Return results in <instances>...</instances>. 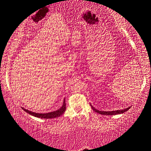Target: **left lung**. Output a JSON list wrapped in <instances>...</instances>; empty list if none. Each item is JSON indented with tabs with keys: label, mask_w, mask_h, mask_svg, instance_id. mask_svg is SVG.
<instances>
[{
	"label": "left lung",
	"mask_w": 151,
	"mask_h": 151,
	"mask_svg": "<svg viewBox=\"0 0 151 151\" xmlns=\"http://www.w3.org/2000/svg\"><path fill=\"white\" fill-rule=\"evenodd\" d=\"M90 106L92 109H93L95 112L99 113V114L101 115H117V114H122V113L126 112V111H128L129 109H130L131 106H129L128 108L124 109H122V110H117V111H99L95 109L93 106H92L91 104H90Z\"/></svg>",
	"instance_id": "obj_1"
}]
</instances>
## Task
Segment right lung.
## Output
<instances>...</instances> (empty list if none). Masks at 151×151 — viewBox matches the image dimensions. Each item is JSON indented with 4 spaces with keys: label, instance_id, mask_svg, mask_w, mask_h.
I'll use <instances>...</instances> for the list:
<instances>
[{
    "label": "right lung",
    "instance_id": "add662e5",
    "mask_svg": "<svg viewBox=\"0 0 151 151\" xmlns=\"http://www.w3.org/2000/svg\"><path fill=\"white\" fill-rule=\"evenodd\" d=\"M25 112L29 113V115H32L34 116V117L42 118V119H52V118H55L59 117L60 115H63L66 109V104H65V100L64 99L63 103V106H61L59 109H58L55 111H52V112L47 113H36L34 112H32L29 110L25 109L24 108H22Z\"/></svg>",
    "mask_w": 151,
    "mask_h": 151
}]
</instances>
